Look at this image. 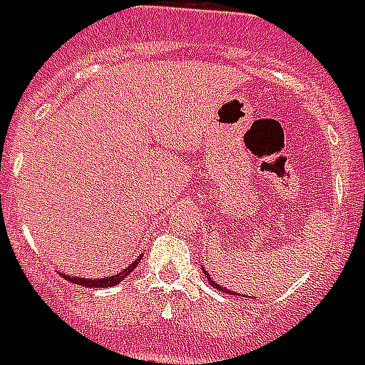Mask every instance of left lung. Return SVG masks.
<instances>
[{
  "instance_id": "obj_1",
  "label": "left lung",
  "mask_w": 365,
  "mask_h": 365,
  "mask_svg": "<svg viewBox=\"0 0 365 365\" xmlns=\"http://www.w3.org/2000/svg\"><path fill=\"white\" fill-rule=\"evenodd\" d=\"M205 275H207V274H205ZM207 279H209V283H211V285H213L215 289L222 291V293H227V295H235V293H232V291H230V289H225V287H221V285H219V283H215L213 279H211V277H209V275H207Z\"/></svg>"
}]
</instances>
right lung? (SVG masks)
<instances>
[{"instance_id": "add662e5", "label": "right lung", "mask_w": 365, "mask_h": 365, "mask_svg": "<svg viewBox=\"0 0 365 365\" xmlns=\"http://www.w3.org/2000/svg\"><path fill=\"white\" fill-rule=\"evenodd\" d=\"M136 262H140V258ZM136 262H133L128 268H125L120 274L117 275H111V277H103V279H82V277H66L68 282H72V283H78V285H86V287H111V285H117V283L123 279V277H127L133 269L136 268Z\"/></svg>"}]
</instances>
